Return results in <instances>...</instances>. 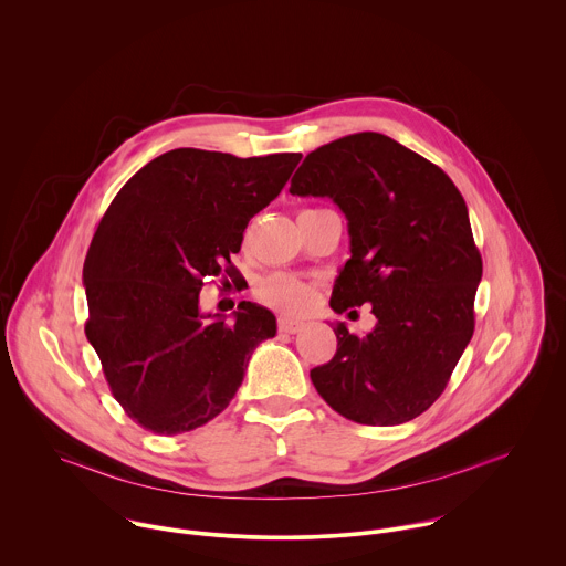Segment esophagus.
<instances>
[{"mask_svg":"<svg viewBox=\"0 0 566 566\" xmlns=\"http://www.w3.org/2000/svg\"><path fill=\"white\" fill-rule=\"evenodd\" d=\"M303 327H305L303 321H296V318H290V316L279 318V332H283V334H298Z\"/></svg>","mask_w":566,"mask_h":566,"instance_id":"1","label":"esophagus"}]
</instances>
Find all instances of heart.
<instances>
[{
    "instance_id": "b5f03b06",
    "label": "heart",
    "mask_w": 566,
    "mask_h": 566,
    "mask_svg": "<svg viewBox=\"0 0 566 566\" xmlns=\"http://www.w3.org/2000/svg\"><path fill=\"white\" fill-rule=\"evenodd\" d=\"M254 294L263 305H268L276 312L296 314V312H303L312 303L314 290L307 281H303L296 274L274 272L256 283Z\"/></svg>"
}]
</instances>
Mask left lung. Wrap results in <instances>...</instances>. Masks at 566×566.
<instances>
[{
  "instance_id": "obj_1",
  "label": "left lung",
  "mask_w": 566,
  "mask_h": 566,
  "mask_svg": "<svg viewBox=\"0 0 566 566\" xmlns=\"http://www.w3.org/2000/svg\"><path fill=\"white\" fill-rule=\"evenodd\" d=\"M329 197L347 219L352 256L334 312L371 305V332L334 325V358L310 371L316 391L360 424H402L444 391L473 336L482 259L453 181L431 161L378 133H356L305 157L290 186Z\"/></svg>"
}]
</instances>
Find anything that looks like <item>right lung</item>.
<instances>
[{"instance_id":"obj_1","label":"right lung","mask_w":566,"mask_h":566,"mask_svg":"<svg viewBox=\"0 0 566 566\" xmlns=\"http://www.w3.org/2000/svg\"><path fill=\"white\" fill-rule=\"evenodd\" d=\"M298 153L239 159L177 148L144 166L106 210L86 263V336L113 396L144 429L192 431L219 416L256 345L276 334L270 310L241 301L201 312L203 279L237 274L254 214L279 197Z\"/></svg>"}]
</instances>
